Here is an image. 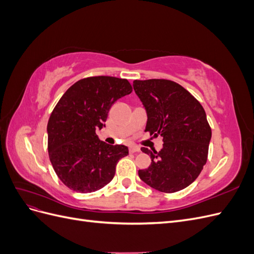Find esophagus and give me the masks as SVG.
Masks as SVG:
<instances>
[{
    "label": "esophagus",
    "mask_w": 254,
    "mask_h": 254,
    "mask_svg": "<svg viewBox=\"0 0 254 254\" xmlns=\"http://www.w3.org/2000/svg\"><path fill=\"white\" fill-rule=\"evenodd\" d=\"M141 149H140V147L139 146H136V145H131L129 147V152L130 153H134V152H139Z\"/></svg>",
    "instance_id": "1"
}]
</instances>
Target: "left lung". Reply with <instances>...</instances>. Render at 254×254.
Masks as SVG:
<instances>
[{
	"mask_svg": "<svg viewBox=\"0 0 254 254\" xmlns=\"http://www.w3.org/2000/svg\"><path fill=\"white\" fill-rule=\"evenodd\" d=\"M133 90L147 114L145 131L163 137L160 151L142 147L151 164L139 171L149 187L175 193L193 183L206 163L212 131L203 107L179 83L134 80Z\"/></svg>",
	"mask_w": 254,
	"mask_h": 254,
	"instance_id": "obj_1",
	"label": "left lung"
}]
</instances>
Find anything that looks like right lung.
<instances>
[{
  "mask_svg": "<svg viewBox=\"0 0 254 254\" xmlns=\"http://www.w3.org/2000/svg\"><path fill=\"white\" fill-rule=\"evenodd\" d=\"M131 92L127 79L95 76L75 82L59 99L48 123V149L54 171L68 189L92 193L113 179L128 147L107 144L95 131L105 126L111 106Z\"/></svg>",
  "mask_w": 254,
  "mask_h": 254,
  "instance_id": "add662e5",
  "label": "right lung"
}]
</instances>
